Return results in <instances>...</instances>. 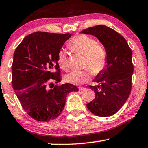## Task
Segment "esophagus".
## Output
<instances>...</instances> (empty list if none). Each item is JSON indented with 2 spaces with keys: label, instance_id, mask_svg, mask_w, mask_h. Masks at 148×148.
Returning a JSON list of instances; mask_svg holds the SVG:
<instances>
[{
  "label": "esophagus",
  "instance_id": "34e87169",
  "mask_svg": "<svg viewBox=\"0 0 148 148\" xmlns=\"http://www.w3.org/2000/svg\"><path fill=\"white\" fill-rule=\"evenodd\" d=\"M85 88H84V87H78V89H79V91H83V90H85Z\"/></svg>",
  "mask_w": 148,
  "mask_h": 148
}]
</instances>
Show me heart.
Wrapping results in <instances>:
<instances>
[{
    "label": "heart",
    "instance_id": "obj_1",
    "mask_svg": "<svg viewBox=\"0 0 148 148\" xmlns=\"http://www.w3.org/2000/svg\"><path fill=\"white\" fill-rule=\"evenodd\" d=\"M68 47L72 51L84 55V65L89 68L93 75H100L106 69L108 61L106 50L91 37L85 34L76 35L69 42ZM57 63L62 70L68 69V57L64 50L58 52ZM90 71L85 69L72 71L67 74L65 78L67 81L75 85L84 84L90 78Z\"/></svg>",
    "mask_w": 148,
    "mask_h": 148
}]
</instances>
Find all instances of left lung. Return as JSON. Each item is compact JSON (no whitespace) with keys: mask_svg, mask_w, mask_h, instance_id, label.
<instances>
[{"mask_svg":"<svg viewBox=\"0 0 148 148\" xmlns=\"http://www.w3.org/2000/svg\"><path fill=\"white\" fill-rule=\"evenodd\" d=\"M82 33L98 37L105 48L108 59L106 69L94 79L98 85L89 86L96 98L87 107L95 115L109 117L122 107L131 92L132 50L122 35L106 26L89 27Z\"/></svg>","mask_w":148,"mask_h":148,"instance_id":"left-lung-1","label":"left lung"}]
</instances>
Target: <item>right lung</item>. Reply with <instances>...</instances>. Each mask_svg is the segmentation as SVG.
Segmentation results:
<instances>
[{
	"label": "right lung",
	"instance_id": "1",
	"mask_svg": "<svg viewBox=\"0 0 148 148\" xmlns=\"http://www.w3.org/2000/svg\"><path fill=\"white\" fill-rule=\"evenodd\" d=\"M69 33L37 31L27 35L15 50L12 86L22 108L37 121H49L64 108L67 95L78 91L75 85L61 81L57 55Z\"/></svg>",
	"mask_w": 148,
	"mask_h": 148
}]
</instances>
